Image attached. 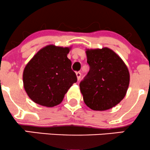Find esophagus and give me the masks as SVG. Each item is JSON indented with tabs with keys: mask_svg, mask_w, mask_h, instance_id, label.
<instances>
[{
	"mask_svg": "<svg viewBox=\"0 0 150 150\" xmlns=\"http://www.w3.org/2000/svg\"><path fill=\"white\" fill-rule=\"evenodd\" d=\"M76 76H77V80H80V78H81V73H80V72H77Z\"/></svg>",
	"mask_w": 150,
	"mask_h": 150,
	"instance_id": "esophagus-1",
	"label": "esophagus"
}]
</instances>
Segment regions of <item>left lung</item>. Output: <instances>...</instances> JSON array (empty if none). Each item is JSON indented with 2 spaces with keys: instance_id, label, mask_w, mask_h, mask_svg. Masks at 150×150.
I'll return each instance as SVG.
<instances>
[{
  "instance_id": "1",
  "label": "left lung",
  "mask_w": 150,
  "mask_h": 150,
  "mask_svg": "<svg viewBox=\"0 0 150 150\" xmlns=\"http://www.w3.org/2000/svg\"><path fill=\"white\" fill-rule=\"evenodd\" d=\"M89 71L80 83L85 104L94 111L113 108L124 98L130 82L126 65L112 50L87 49Z\"/></svg>"
}]
</instances>
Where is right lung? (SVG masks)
Masks as SVG:
<instances>
[{
    "mask_svg": "<svg viewBox=\"0 0 150 150\" xmlns=\"http://www.w3.org/2000/svg\"><path fill=\"white\" fill-rule=\"evenodd\" d=\"M70 48L49 45L39 50L25 66L24 87L34 102L53 107L61 104L77 76L67 55Z\"/></svg>",
    "mask_w": 150,
    "mask_h": 150,
    "instance_id": "1",
    "label": "right lung"
}]
</instances>
